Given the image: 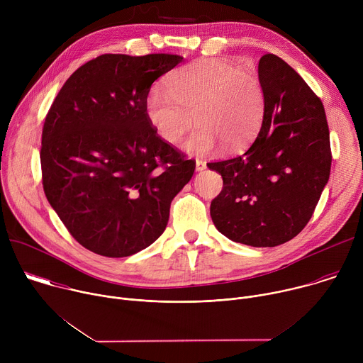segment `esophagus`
<instances>
[{"label": "esophagus", "mask_w": 363, "mask_h": 363, "mask_svg": "<svg viewBox=\"0 0 363 363\" xmlns=\"http://www.w3.org/2000/svg\"><path fill=\"white\" fill-rule=\"evenodd\" d=\"M195 168H196V171H202V169L206 168V162L202 161V160H196L195 161Z\"/></svg>", "instance_id": "1"}]
</instances>
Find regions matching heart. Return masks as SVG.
I'll list each match as a JSON object with an SVG mask.
<instances>
[{"label":"heart","mask_w":363,"mask_h":363,"mask_svg":"<svg viewBox=\"0 0 363 363\" xmlns=\"http://www.w3.org/2000/svg\"><path fill=\"white\" fill-rule=\"evenodd\" d=\"M168 87H153L146 115L168 143H177L199 122L184 147L191 153L211 150L218 139L228 149L247 145L263 118V90L258 79L224 59L195 60L168 79Z\"/></svg>","instance_id":"heart-1"}]
</instances>
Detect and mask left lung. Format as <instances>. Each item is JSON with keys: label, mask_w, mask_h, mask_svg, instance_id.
I'll list each match as a JSON object with an SVG mask.
<instances>
[{"label": "left lung", "mask_w": 363, "mask_h": 363, "mask_svg": "<svg viewBox=\"0 0 363 363\" xmlns=\"http://www.w3.org/2000/svg\"><path fill=\"white\" fill-rule=\"evenodd\" d=\"M258 79L262 129L241 155L206 164L223 177L210 213L230 240L276 247L312 218L329 181L332 150L323 103L294 69L269 53L258 62Z\"/></svg>", "instance_id": "left-lung-1"}]
</instances>
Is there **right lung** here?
I'll list each match as a JSON object with an SVG mask.
<instances>
[{
	"label": "right lung",
	"instance_id": "add662e5",
	"mask_svg": "<svg viewBox=\"0 0 363 363\" xmlns=\"http://www.w3.org/2000/svg\"><path fill=\"white\" fill-rule=\"evenodd\" d=\"M177 55H101L80 66L51 105L41 135L44 194L72 237L105 257H128L165 231L195 161L146 115L152 83Z\"/></svg>",
	"mask_w": 363,
	"mask_h": 363
}]
</instances>
